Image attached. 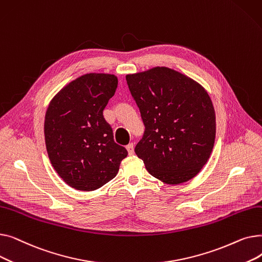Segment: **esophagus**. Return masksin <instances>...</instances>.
I'll return each instance as SVG.
<instances>
[{"label":"esophagus","instance_id":"34e87169","mask_svg":"<svg viewBox=\"0 0 262 262\" xmlns=\"http://www.w3.org/2000/svg\"><path fill=\"white\" fill-rule=\"evenodd\" d=\"M126 149H127V152H128L129 155H134V153H135V150H134V143H129V144L126 146Z\"/></svg>","mask_w":262,"mask_h":262}]
</instances>
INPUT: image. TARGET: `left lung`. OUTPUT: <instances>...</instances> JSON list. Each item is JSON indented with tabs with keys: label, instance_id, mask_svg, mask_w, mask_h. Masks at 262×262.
I'll return each mask as SVG.
<instances>
[{
	"label": "left lung",
	"instance_id": "1",
	"mask_svg": "<svg viewBox=\"0 0 262 262\" xmlns=\"http://www.w3.org/2000/svg\"><path fill=\"white\" fill-rule=\"evenodd\" d=\"M145 126L135 153L162 183L192 180L207 163L215 139V113L198 81L167 67L127 74Z\"/></svg>",
	"mask_w": 262,
	"mask_h": 262
}]
</instances>
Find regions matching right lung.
I'll return each mask as SVG.
<instances>
[{
	"label": "right lung",
	"instance_id": "obj_1",
	"mask_svg": "<svg viewBox=\"0 0 262 262\" xmlns=\"http://www.w3.org/2000/svg\"><path fill=\"white\" fill-rule=\"evenodd\" d=\"M118 87L114 74L88 73L69 82L49 104L45 139L55 171L80 191L101 188L118 174L127 150L114 140L103 110Z\"/></svg>",
	"mask_w": 262,
	"mask_h": 262
}]
</instances>
